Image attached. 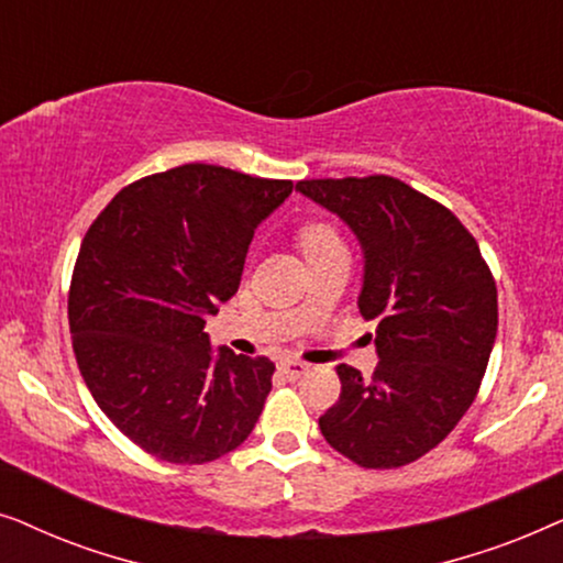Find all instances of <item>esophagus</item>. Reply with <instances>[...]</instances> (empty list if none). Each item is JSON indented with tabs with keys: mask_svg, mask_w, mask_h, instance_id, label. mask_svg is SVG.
Returning <instances> with one entry per match:
<instances>
[{
	"mask_svg": "<svg viewBox=\"0 0 563 563\" xmlns=\"http://www.w3.org/2000/svg\"><path fill=\"white\" fill-rule=\"evenodd\" d=\"M307 364H302V361H295V358H284L279 361V372L287 376V379H299L307 372Z\"/></svg>",
	"mask_w": 563,
	"mask_h": 563,
	"instance_id": "esophagus-1",
	"label": "esophagus"
}]
</instances>
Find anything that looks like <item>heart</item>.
Wrapping results in <instances>:
<instances>
[{
	"instance_id": "1",
	"label": "heart",
	"mask_w": 563,
	"mask_h": 563,
	"mask_svg": "<svg viewBox=\"0 0 563 563\" xmlns=\"http://www.w3.org/2000/svg\"><path fill=\"white\" fill-rule=\"evenodd\" d=\"M297 243H299V249H302L307 261L320 258V256H325V253H333V251H345L341 235L335 233V228L328 225V222H320V220L305 222L297 233Z\"/></svg>"
}]
</instances>
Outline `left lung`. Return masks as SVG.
<instances>
[{
  "label": "left lung",
  "instance_id": "left-lung-1",
  "mask_svg": "<svg viewBox=\"0 0 563 563\" xmlns=\"http://www.w3.org/2000/svg\"><path fill=\"white\" fill-rule=\"evenodd\" d=\"M364 256L358 312L376 325V372L341 364L325 441L366 468L435 449L474 402L497 335V287L456 214L391 176L297 181Z\"/></svg>",
  "mask_w": 563,
  "mask_h": 563
}]
</instances>
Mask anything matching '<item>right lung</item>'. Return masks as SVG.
Masks as SVG:
<instances>
[{
  "mask_svg": "<svg viewBox=\"0 0 563 563\" xmlns=\"http://www.w3.org/2000/svg\"><path fill=\"white\" fill-rule=\"evenodd\" d=\"M291 187L187 164L130 184L84 235L68 295L76 361L107 418L153 456L207 464L256 426L274 364L214 351L205 325Z\"/></svg>",
  "mask_w": 563,
  "mask_h": 563,
  "instance_id": "right-lung-1",
  "label": "right lung"
}]
</instances>
